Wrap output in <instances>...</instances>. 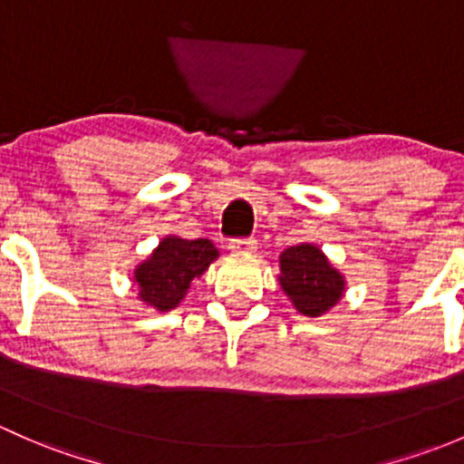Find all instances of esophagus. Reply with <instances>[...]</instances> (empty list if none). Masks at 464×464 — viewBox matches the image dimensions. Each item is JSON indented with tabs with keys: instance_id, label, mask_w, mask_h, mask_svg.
<instances>
[{
	"instance_id": "obj_1",
	"label": "esophagus",
	"mask_w": 464,
	"mask_h": 464,
	"mask_svg": "<svg viewBox=\"0 0 464 464\" xmlns=\"http://www.w3.org/2000/svg\"><path fill=\"white\" fill-rule=\"evenodd\" d=\"M227 247H230L232 252H243V255H252V252H256L259 243H256L255 238H232V241L227 243Z\"/></svg>"
}]
</instances>
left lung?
Instances as JSON below:
<instances>
[{"instance_id": "obj_1", "label": "left lung", "mask_w": 464, "mask_h": 464, "mask_svg": "<svg viewBox=\"0 0 464 464\" xmlns=\"http://www.w3.org/2000/svg\"><path fill=\"white\" fill-rule=\"evenodd\" d=\"M279 284L295 308L305 317H319L342 299L343 275L313 243H299L279 256Z\"/></svg>"}]
</instances>
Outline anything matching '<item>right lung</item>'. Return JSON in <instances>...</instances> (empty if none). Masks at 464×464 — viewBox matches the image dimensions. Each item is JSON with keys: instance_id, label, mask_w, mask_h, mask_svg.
<instances>
[{"instance_id": "add662e5", "label": "right lung", "mask_w": 464, "mask_h": 464, "mask_svg": "<svg viewBox=\"0 0 464 464\" xmlns=\"http://www.w3.org/2000/svg\"><path fill=\"white\" fill-rule=\"evenodd\" d=\"M218 256V250L209 238L165 237L150 259L133 270L138 284V297L160 313L176 308L183 302L189 284L208 270Z\"/></svg>"}]
</instances>
